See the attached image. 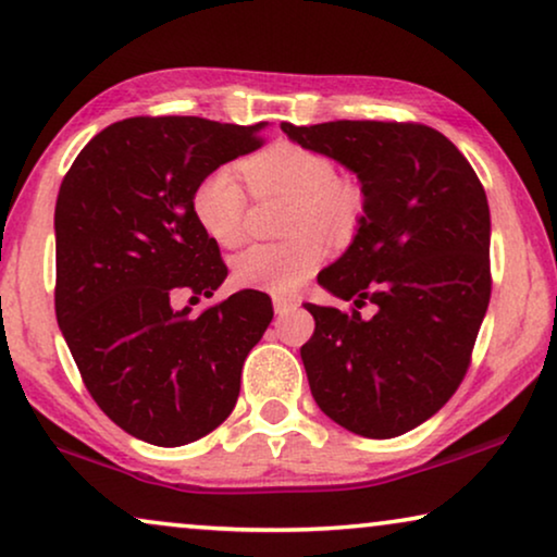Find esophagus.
<instances>
[{
	"label": "esophagus",
	"mask_w": 557,
	"mask_h": 557,
	"mask_svg": "<svg viewBox=\"0 0 557 557\" xmlns=\"http://www.w3.org/2000/svg\"><path fill=\"white\" fill-rule=\"evenodd\" d=\"M299 299L296 296H273V311H276L278 317L284 314H292V311L299 309Z\"/></svg>",
	"instance_id": "obj_1"
}]
</instances>
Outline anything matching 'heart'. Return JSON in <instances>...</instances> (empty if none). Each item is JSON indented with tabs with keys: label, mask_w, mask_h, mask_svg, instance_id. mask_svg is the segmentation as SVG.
<instances>
[{
	"label": "heart",
	"mask_w": 557,
	"mask_h": 557,
	"mask_svg": "<svg viewBox=\"0 0 557 557\" xmlns=\"http://www.w3.org/2000/svg\"><path fill=\"white\" fill-rule=\"evenodd\" d=\"M240 174L256 197H288L284 243H258L235 258L240 286L269 294H292L311 278L326 258V238L355 233L364 210L360 187L337 177V166L317 149L276 141L240 162ZM246 189L227 166L210 172L193 195L197 223L212 240L235 248L246 235Z\"/></svg>",
	"instance_id": "b5f03b06"
}]
</instances>
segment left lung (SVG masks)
<instances>
[{
  "mask_svg": "<svg viewBox=\"0 0 557 557\" xmlns=\"http://www.w3.org/2000/svg\"><path fill=\"white\" fill-rule=\"evenodd\" d=\"M288 139L357 174L364 210L349 248L319 273L362 319L307 304L311 395L342 429L400 436L446 406L490 307V202L467 157L436 128L395 121L281 124Z\"/></svg>",
  "mask_w": 557,
  "mask_h": 557,
  "instance_id": "obj_1",
  "label": "left lung"
}]
</instances>
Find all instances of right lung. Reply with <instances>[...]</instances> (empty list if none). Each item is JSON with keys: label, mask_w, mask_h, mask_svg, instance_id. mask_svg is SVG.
I'll return each instance as SVG.
<instances>
[{"label": "right lung", "mask_w": 557, "mask_h": 557, "mask_svg": "<svg viewBox=\"0 0 557 557\" xmlns=\"http://www.w3.org/2000/svg\"><path fill=\"white\" fill-rule=\"evenodd\" d=\"M269 126L136 116L90 139L55 202V314L98 408L134 438L185 446L231 416L271 299L238 292L193 314L227 269L193 210L200 182L261 147ZM193 296V299H195Z\"/></svg>", "instance_id": "1"}]
</instances>
